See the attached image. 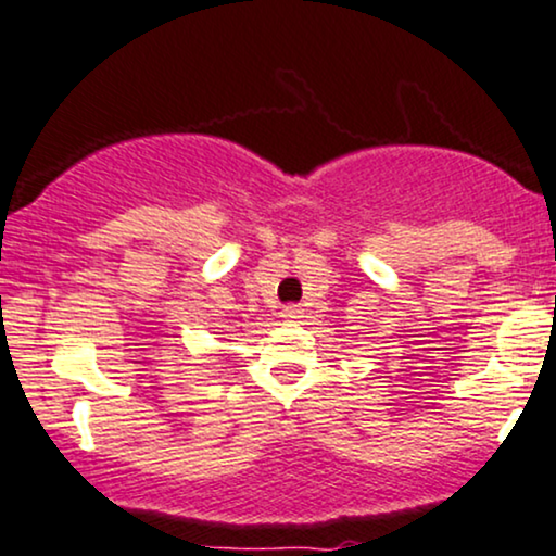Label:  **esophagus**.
<instances>
[{"label": "esophagus", "mask_w": 556, "mask_h": 556, "mask_svg": "<svg viewBox=\"0 0 556 556\" xmlns=\"http://www.w3.org/2000/svg\"><path fill=\"white\" fill-rule=\"evenodd\" d=\"M280 317H283L286 321H296V319L304 317V309H301V306H296V304H289V306H283Z\"/></svg>", "instance_id": "34e87169"}]
</instances>
